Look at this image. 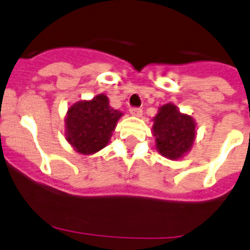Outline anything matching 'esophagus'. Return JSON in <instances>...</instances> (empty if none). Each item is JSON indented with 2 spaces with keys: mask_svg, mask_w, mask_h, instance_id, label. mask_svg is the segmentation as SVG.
Listing matches in <instances>:
<instances>
[{
  "mask_svg": "<svg viewBox=\"0 0 250 250\" xmlns=\"http://www.w3.org/2000/svg\"><path fill=\"white\" fill-rule=\"evenodd\" d=\"M130 113L131 115H133V117H142V109H141V108H136V107L130 108Z\"/></svg>",
  "mask_w": 250,
  "mask_h": 250,
  "instance_id": "1",
  "label": "esophagus"
}]
</instances>
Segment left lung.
Here are the masks:
<instances>
[{
    "label": "left lung",
    "mask_w": 250,
    "mask_h": 250,
    "mask_svg": "<svg viewBox=\"0 0 250 250\" xmlns=\"http://www.w3.org/2000/svg\"><path fill=\"white\" fill-rule=\"evenodd\" d=\"M153 135L157 150L165 158L180 159L191 150L196 138V122L182 114L172 103L162 105L153 118Z\"/></svg>",
    "instance_id": "left-lung-1"
}]
</instances>
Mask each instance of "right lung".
Instances as JSON below:
<instances>
[{
    "instance_id": "right-lung-1",
    "label": "right lung",
    "mask_w": 250,
    "mask_h": 250,
    "mask_svg": "<svg viewBox=\"0 0 250 250\" xmlns=\"http://www.w3.org/2000/svg\"><path fill=\"white\" fill-rule=\"evenodd\" d=\"M123 113L113 109L109 100L101 93L91 101L71 105L65 117V138L81 154H93L109 142Z\"/></svg>"
}]
</instances>
